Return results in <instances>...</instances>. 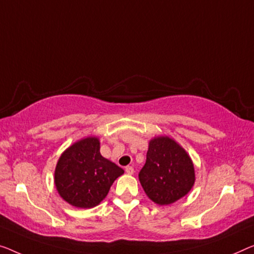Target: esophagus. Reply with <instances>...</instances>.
<instances>
[{"instance_id":"1","label":"esophagus","mask_w":254,"mask_h":254,"mask_svg":"<svg viewBox=\"0 0 254 254\" xmlns=\"http://www.w3.org/2000/svg\"><path fill=\"white\" fill-rule=\"evenodd\" d=\"M126 172L127 173V175H133L134 170H133V168H132V166H127V168H126Z\"/></svg>"}]
</instances>
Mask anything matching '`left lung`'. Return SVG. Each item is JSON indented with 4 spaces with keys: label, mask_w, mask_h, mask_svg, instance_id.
I'll return each instance as SVG.
<instances>
[{
    "label": "left lung",
    "mask_w": 254,
    "mask_h": 254,
    "mask_svg": "<svg viewBox=\"0 0 254 254\" xmlns=\"http://www.w3.org/2000/svg\"><path fill=\"white\" fill-rule=\"evenodd\" d=\"M195 179L190 156L175 139L157 135L149 140L139 181L154 203L170 205L177 202L191 190Z\"/></svg>",
    "instance_id": "left-lung-1"
}]
</instances>
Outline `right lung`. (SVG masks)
Wrapping results in <instances>:
<instances>
[{"instance_id":"add662e5","label":"right lung","mask_w":254,"mask_h":254,"mask_svg":"<svg viewBox=\"0 0 254 254\" xmlns=\"http://www.w3.org/2000/svg\"><path fill=\"white\" fill-rule=\"evenodd\" d=\"M124 170L100 154L98 137L77 140L60 155L55 170L57 191L68 204L91 209L100 204Z\"/></svg>"}]
</instances>
